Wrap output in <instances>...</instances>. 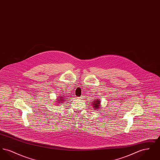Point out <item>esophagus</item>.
Here are the masks:
<instances>
[{"label":"esophagus","instance_id":"34e87169","mask_svg":"<svg viewBox=\"0 0 160 160\" xmlns=\"http://www.w3.org/2000/svg\"><path fill=\"white\" fill-rule=\"evenodd\" d=\"M83 95H82V96H80V97H78V98H80V99H82V98H83Z\"/></svg>","mask_w":160,"mask_h":160}]
</instances>
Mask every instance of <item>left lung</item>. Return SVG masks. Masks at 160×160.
I'll use <instances>...</instances> for the list:
<instances>
[{
    "label": "left lung",
    "instance_id": "1",
    "mask_svg": "<svg viewBox=\"0 0 160 160\" xmlns=\"http://www.w3.org/2000/svg\"><path fill=\"white\" fill-rule=\"evenodd\" d=\"M98 99H96L95 101H93V107H95V109H97L100 107V101Z\"/></svg>",
    "mask_w": 160,
    "mask_h": 160
}]
</instances>
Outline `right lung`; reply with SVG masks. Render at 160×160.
Listing matches in <instances>:
<instances>
[{
  "label": "right lung",
  "instance_id": "1",
  "mask_svg": "<svg viewBox=\"0 0 160 160\" xmlns=\"http://www.w3.org/2000/svg\"><path fill=\"white\" fill-rule=\"evenodd\" d=\"M59 98H58V99H59V100H60V101H60V102H61V101H62V100H63V101H65V100H64V98H62V97H59ZM59 99H58V100H59Z\"/></svg>",
  "mask_w": 160,
  "mask_h": 160
}]
</instances>
